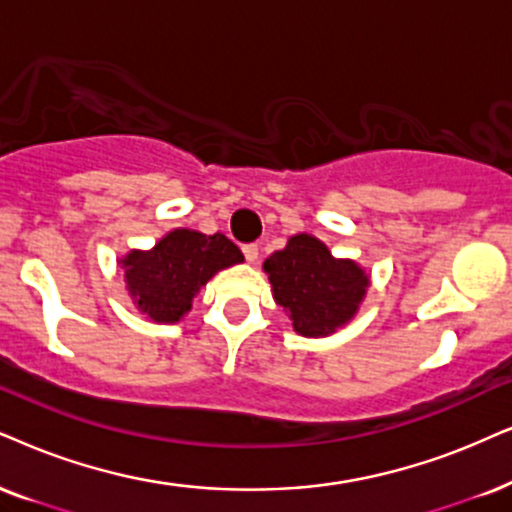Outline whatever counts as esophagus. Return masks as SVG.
Masks as SVG:
<instances>
[{
    "label": "esophagus",
    "instance_id": "34e87169",
    "mask_svg": "<svg viewBox=\"0 0 512 512\" xmlns=\"http://www.w3.org/2000/svg\"><path fill=\"white\" fill-rule=\"evenodd\" d=\"M243 255H245V260H248V262H257V257H260V248H257L255 243H245L243 245Z\"/></svg>",
    "mask_w": 512,
    "mask_h": 512
}]
</instances>
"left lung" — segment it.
<instances>
[{"mask_svg":"<svg viewBox=\"0 0 512 512\" xmlns=\"http://www.w3.org/2000/svg\"><path fill=\"white\" fill-rule=\"evenodd\" d=\"M276 302L307 338H321L352 319L368 276L352 260H335L319 238L297 234L264 262Z\"/></svg>","mask_w":512,"mask_h":512,"instance_id":"8db88e82","label":"left lung"}]
</instances>
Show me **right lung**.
I'll return each mask as SVG.
<instances>
[{
	"label": "right lung",
	"instance_id": "obj_1",
	"mask_svg": "<svg viewBox=\"0 0 512 512\" xmlns=\"http://www.w3.org/2000/svg\"><path fill=\"white\" fill-rule=\"evenodd\" d=\"M243 262L241 250L224 234L205 236L177 229L148 252L122 260L129 295L153 321L172 323L191 309L193 295L219 269Z\"/></svg>",
	"mask_w": 512,
	"mask_h": 512
}]
</instances>
